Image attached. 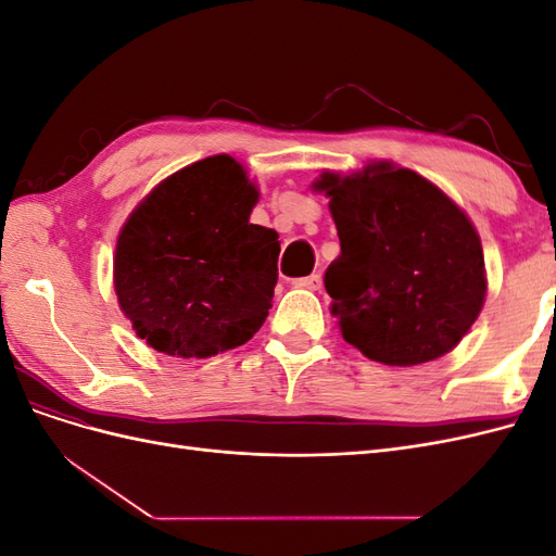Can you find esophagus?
<instances>
[{"mask_svg":"<svg viewBox=\"0 0 556 556\" xmlns=\"http://www.w3.org/2000/svg\"><path fill=\"white\" fill-rule=\"evenodd\" d=\"M294 288H304V290H319V285H323V278H319V274H311L306 278H296Z\"/></svg>","mask_w":556,"mask_h":556,"instance_id":"esophagus-1","label":"esophagus"}]
</instances>
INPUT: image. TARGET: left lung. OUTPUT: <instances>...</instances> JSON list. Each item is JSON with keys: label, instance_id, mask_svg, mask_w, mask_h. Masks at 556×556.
Segmentation results:
<instances>
[{"label": "left lung", "instance_id": "8db88e82", "mask_svg": "<svg viewBox=\"0 0 556 556\" xmlns=\"http://www.w3.org/2000/svg\"><path fill=\"white\" fill-rule=\"evenodd\" d=\"M313 188L329 197L341 255L327 274L343 339L368 359L415 366L443 357L476 323L486 294L482 243L433 182L392 162Z\"/></svg>", "mask_w": 556, "mask_h": 556}]
</instances>
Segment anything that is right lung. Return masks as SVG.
I'll use <instances>...</instances> for the list:
<instances>
[{
    "label": "right lung",
    "instance_id": "1",
    "mask_svg": "<svg viewBox=\"0 0 556 556\" xmlns=\"http://www.w3.org/2000/svg\"><path fill=\"white\" fill-rule=\"evenodd\" d=\"M260 192L229 155L164 178L131 211L113 257L117 304L150 348L213 357L264 325L278 282V233L250 225Z\"/></svg>",
    "mask_w": 556,
    "mask_h": 556
}]
</instances>
